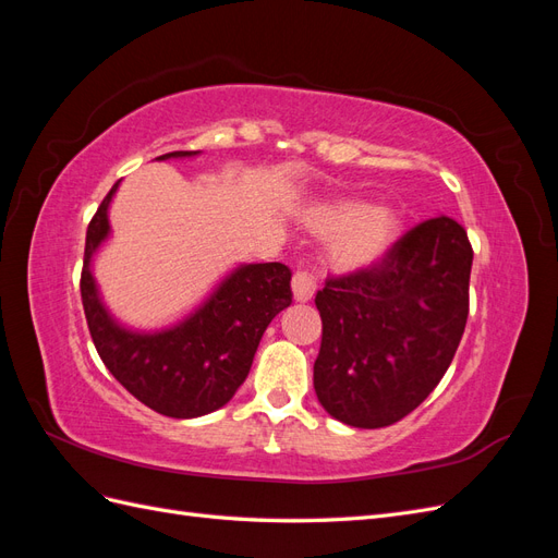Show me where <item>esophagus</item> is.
Masks as SVG:
<instances>
[{"label":"esophagus","instance_id":"obj_1","mask_svg":"<svg viewBox=\"0 0 558 558\" xmlns=\"http://www.w3.org/2000/svg\"><path fill=\"white\" fill-rule=\"evenodd\" d=\"M291 286H293V295H295L298 302H307L316 293L314 277L310 272H302V269H298V272L293 275Z\"/></svg>","mask_w":558,"mask_h":558}]
</instances>
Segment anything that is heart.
Instances as JSON below:
<instances>
[{
	"label": "heart",
	"mask_w": 558,
	"mask_h": 558,
	"mask_svg": "<svg viewBox=\"0 0 558 558\" xmlns=\"http://www.w3.org/2000/svg\"><path fill=\"white\" fill-rule=\"evenodd\" d=\"M316 234H332L330 258L340 269H359L381 258L400 234V214L391 207H365L359 199H340L307 214Z\"/></svg>",
	"instance_id": "heart-1"
}]
</instances>
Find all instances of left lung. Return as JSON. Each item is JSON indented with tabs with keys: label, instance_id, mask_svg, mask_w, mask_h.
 I'll list each match as a JSON object with an SVG mask.
<instances>
[{
	"label": "left lung",
	"instance_id": "left-lung-1",
	"mask_svg": "<svg viewBox=\"0 0 558 558\" xmlns=\"http://www.w3.org/2000/svg\"><path fill=\"white\" fill-rule=\"evenodd\" d=\"M472 246L449 216L421 221L384 256L316 293L314 391L353 428H384L440 384L465 330Z\"/></svg>",
	"mask_w": 558,
	"mask_h": 558
}]
</instances>
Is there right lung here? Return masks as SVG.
<instances>
[{"label": "right lung", "instance_id": "add662e5", "mask_svg": "<svg viewBox=\"0 0 558 558\" xmlns=\"http://www.w3.org/2000/svg\"><path fill=\"white\" fill-rule=\"evenodd\" d=\"M172 150L156 160L189 158ZM118 181L97 207L86 232L81 300L99 359L146 408L172 418L209 414L244 384L260 337L291 305V269L281 263L242 265L179 326L162 332H132L116 324L97 298L90 258L109 234L107 209Z\"/></svg>", "mask_w": 558, "mask_h": 558}]
</instances>
